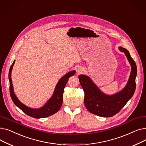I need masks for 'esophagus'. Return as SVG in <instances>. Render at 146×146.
Here are the masks:
<instances>
[{
	"label": "esophagus",
	"mask_w": 146,
	"mask_h": 146,
	"mask_svg": "<svg viewBox=\"0 0 146 146\" xmlns=\"http://www.w3.org/2000/svg\"><path fill=\"white\" fill-rule=\"evenodd\" d=\"M83 70L82 68H77V70H76V73H77V74H80L83 72Z\"/></svg>",
	"instance_id": "1"
}]
</instances>
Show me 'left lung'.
I'll list each match as a JSON object with an SVG mask.
<instances>
[{"label": "left lung", "instance_id": "8db88e82", "mask_svg": "<svg viewBox=\"0 0 146 146\" xmlns=\"http://www.w3.org/2000/svg\"><path fill=\"white\" fill-rule=\"evenodd\" d=\"M119 49L125 53L131 66L128 82L126 86L119 92L112 96L106 95L101 92L88 76L83 74L79 76L80 85L85 92V106L90 112L99 117H110L118 113L133 96L135 90L136 64L127 50L121 47Z\"/></svg>", "mask_w": 146, "mask_h": 146}]
</instances>
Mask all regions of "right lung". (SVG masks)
<instances>
[{
  "label": "right lung",
  "mask_w": 146,
  "mask_h": 146,
  "mask_svg": "<svg viewBox=\"0 0 146 146\" xmlns=\"http://www.w3.org/2000/svg\"><path fill=\"white\" fill-rule=\"evenodd\" d=\"M15 63V60L12 64L9 72V90L11 97L13 103L20 108L23 112H25L28 115L35 118H41L47 117L52 115L55 113L57 112L60 109L61 105L63 103V96L64 92V89L66 85L68 79L71 76H73L76 73V71H72L67 73L63 77L61 78L57 84L54 92L51 98L47 102L43 107L37 110H34L28 108L24 104H22L17 98L16 95L13 92V85L11 80V72L12 70L13 66Z\"/></svg>",
  "instance_id": "obj_1"
}]
</instances>
